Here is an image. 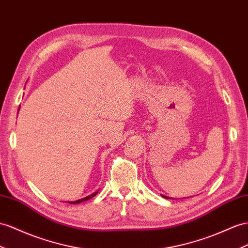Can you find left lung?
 Returning a JSON list of instances; mask_svg holds the SVG:
<instances>
[{"label":"left lung","instance_id":"1","mask_svg":"<svg viewBox=\"0 0 248 248\" xmlns=\"http://www.w3.org/2000/svg\"><path fill=\"white\" fill-rule=\"evenodd\" d=\"M162 197H163V198H166V199H169V197H167V196H163L162 195Z\"/></svg>","mask_w":248,"mask_h":248}]
</instances>
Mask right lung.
<instances>
[{
    "mask_svg": "<svg viewBox=\"0 0 248 248\" xmlns=\"http://www.w3.org/2000/svg\"><path fill=\"white\" fill-rule=\"evenodd\" d=\"M97 194V192H95V193H93L92 195H90V196H87V197H85V198H82V199H79V200H76V201H72V202H69V203H71V204H76V203H80V202H82V201H87V200H89V199H91V198H93V197Z\"/></svg>",
    "mask_w": 248,
    "mask_h": 248,
    "instance_id": "1",
    "label": "right lung"
}]
</instances>
